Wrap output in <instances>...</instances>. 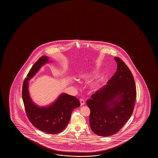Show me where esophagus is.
Returning <instances> with one entry per match:
<instances>
[{"instance_id": "esophagus-1", "label": "esophagus", "mask_w": 158, "mask_h": 158, "mask_svg": "<svg viewBox=\"0 0 158 158\" xmlns=\"http://www.w3.org/2000/svg\"><path fill=\"white\" fill-rule=\"evenodd\" d=\"M80 104H81V106H83L85 104V101L84 100L82 99V98H81L80 99Z\"/></svg>"}]
</instances>
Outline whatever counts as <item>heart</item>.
Segmentation results:
<instances>
[{
	"label": "heart",
	"mask_w": 158,
	"mask_h": 158,
	"mask_svg": "<svg viewBox=\"0 0 158 158\" xmlns=\"http://www.w3.org/2000/svg\"><path fill=\"white\" fill-rule=\"evenodd\" d=\"M81 78H84V79H87V77L86 76H81ZM97 85V83H95V84H94V86H96Z\"/></svg>",
	"instance_id": "heart-1"
}]
</instances>
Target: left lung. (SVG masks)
<instances>
[{
  "label": "left lung",
  "mask_w": 158,
  "mask_h": 158,
  "mask_svg": "<svg viewBox=\"0 0 158 158\" xmlns=\"http://www.w3.org/2000/svg\"><path fill=\"white\" fill-rule=\"evenodd\" d=\"M117 71L106 86L86 101L90 109L89 125L95 134L108 136L119 132L132 115L136 99L134 78L127 66L115 57Z\"/></svg>",
  "instance_id": "1"
}]
</instances>
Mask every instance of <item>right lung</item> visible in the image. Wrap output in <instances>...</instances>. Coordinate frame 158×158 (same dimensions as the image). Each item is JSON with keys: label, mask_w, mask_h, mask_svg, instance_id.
Returning <instances> with one entry per match:
<instances>
[{"label": "right lung", "mask_w": 158, "mask_h": 158, "mask_svg": "<svg viewBox=\"0 0 158 158\" xmlns=\"http://www.w3.org/2000/svg\"><path fill=\"white\" fill-rule=\"evenodd\" d=\"M48 62V57L42 56L33 65L23 82L22 98L27 117L33 125L48 134H56L65 129L72 111L79 107L80 103L76 97L65 93L61 94L53 104L48 107H39L33 102L28 93V80Z\"/></svg>", "instance_id": "1"}]
</instances>
